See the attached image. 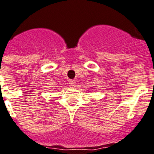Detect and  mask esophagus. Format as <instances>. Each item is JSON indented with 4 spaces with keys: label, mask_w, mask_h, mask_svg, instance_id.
I'll return each instance as SVG.
<instances>
[{
    "label": "esophagus",
    "mask_w": 154,
    "mask_h": 154,
    "mask_svg": "<svg viewBox=\"0 0 154 154\" xmlns=\"http://www.w3.org/2000/svg\"><path fill=\"white\" fill-rule=\"evenodd\" d=\"M69 85L70 88H74L76 86V82L75 81H69Z\"/></svg>",
    "instance_id": "obj_1"
}]
</instances>
